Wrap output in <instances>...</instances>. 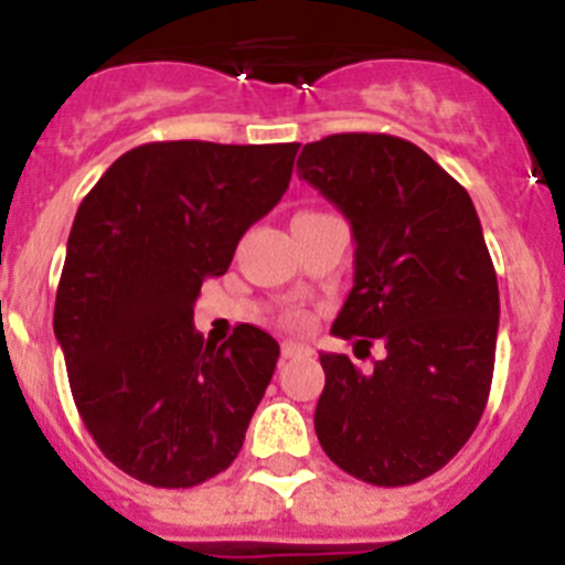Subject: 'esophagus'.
Wrapping results in <instances>:
<instances>
[{"label":"esophagus","mask_w":565,"mask_h":565,"mask_svg":"<svg viewBox=\"0 0 565 565\" xmlns=\"http://www.w3.org/2000/svg\"><path fill=\"white\" fill-rule=\"evenodd\" d=\"M311 348L306 342H282V356L286 359H299V356H311Z\"/></svg>","instance_id":"obj_1"}]
</instances>
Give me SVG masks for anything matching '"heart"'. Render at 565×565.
I'll list each match as a JSON object with an SVG mask.
<instances>
[{
  "label": "heart",
  "mask_w": 565,
  "mask_h": 565,
  "mask_svg": "<svg viewBox=\"0 0 565 565\" xmlns=\"http://www.w3.org/2000/svg\"><path fill=\"white\" fill-rule=\"evenodd\" d=\"M299 322H302V319H299V317H291V326H299Z\"/></svg>",
  "instance_id": "heart-1"
}]
</instances>
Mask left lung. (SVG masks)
<instances>
[{"instance_id": "8db88e82", "label": "left lung", "mask_w": 565, "mask_h": 565, "mask_svg": "<svg viewBox=\"0 0 565 565\" xmlns=\"http://www.w3.org/2000/svg\"><path fill=\"white\" fill-rule=\"evenodd\" d=\"M297 174L356 239L353 288L331 333L382 339L387 351L367 373L344 353H319L317 438L359 481L407 487L450 461L487 407L501 302L481 221L461 183L393 135L306 143Z\"/></svg>"}]
</instances>
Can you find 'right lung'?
Returning a JSON list of instances; mask_svg holds the SVG:
<instances>
[{
  "instance_id": "1",
  "label": "right lung",
  "mask_w": 565,
  "mask_h": 565,
  "mask_svg": "<svg viewBox=\"0 0 565 565\" xmlns=\"http://www.w3.org/2000/svg\"><path fill=\"white\" fill-rule=\"evenodd\" d=\"M299 143L158 141L124 152L70 228L53 331L98 450L149 487L186 489L237 458L279 344L194 331L203 279L291 181Z\"/></svg>"
}]
</instances>
